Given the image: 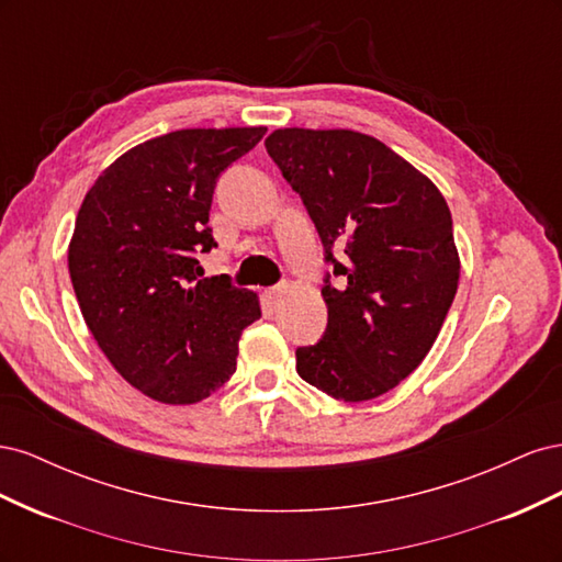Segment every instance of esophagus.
Here are the masks:
<instances>
[{
	"instance_id": "esophagus-1",
	"label": "esophagus",
	"mask_w": 562,
	"mask_h": 562,
	"mask_svg": "<svg viewBox=\"0 0 562 562\" xmlns=\"http://www.w3.org/2000/svg\"><path fill=\"white\" fill-rule=\"evenodd\" d=\"M285 293H288V283H279V285H274V288H269L267 297H269L271 302H281V300L285 297Z\"/></svg>"
}]
</instances>
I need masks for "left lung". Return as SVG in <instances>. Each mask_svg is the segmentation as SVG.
I'll return each mask as SVG.
<instances>
[{"label": "left lung", "mask_w": 562, "mask_h": 562, "mask_svg": "<svg viewBox=\"0 0 562 562\" xmlns=\"http://www.w3.org/2000/svg\"><path fill=\"white\" fill-rule=\"evenodd\" d=\"M269 157L314 220L330 277L328 328L295 351L297 375L337 401L378 398L424 361L459 283L452 215L438 187L372 135L279 128ZM333 245H345L337 261Z\"/></svg>", "instance_id": "1"}]
</instances>
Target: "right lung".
<instances>
[{
	"label": "right lung",
	"instance_id": "right-lung-1",
	"mask_svg": "<svg viewBox=\"0 0 562 562\" xmlns=\"http://www.w3.org/2000/svg\"><path fill=\"white\" fill-rule=\"evenodd\" d=\"M267 133L182 128L124 151L81 201L67 267L83 321L108 361L166 405L209 398L236 370L260 300L229 277L196 279L215 239L217 176Z\"/></svg>",
	"mask_w": 562,
	"mask_h": 562
}]
</instances>
